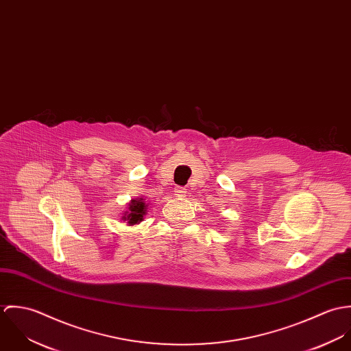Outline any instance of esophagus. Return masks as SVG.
<instances>
[{
	"label": "esophagus",
	"mask_w": 351,
	"mask_h": 351,
	"mask_svg": "<svg viewBox=\"0 0 351 351\" xmlns=\"http://www.w3.org/2000/svg\"><path fill=\"white\" fill-rule=\"evenodd\" d=\"M174 193H176V196H178V197H184V196H185V193H186V191H185V188L177 186V188H176V191H174Z\"/></svg>",
	"instance_id": "1"
}]
</instances>
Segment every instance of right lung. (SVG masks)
I'll list each match as a JSON object with an SVG mask.
<instances>
[{"mask_svg":"<svg viewBox=\"0 0 351 351\" xmlns=\"http://www.w3.org/2000/svg\"><path fill=\"white\" fill-rule=\"evenodd\" d=\"M146 206L147 205L143 202V199L131 201V204L128 206V210L124 212L123 220H127L128 224L141 223L143 220V215L146 213Z\"/></svg>","mask_w":351,"mask_h":351,"instance_id":"add662e5","label":"right lung"}]
</instances>
